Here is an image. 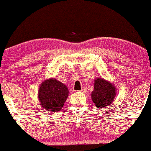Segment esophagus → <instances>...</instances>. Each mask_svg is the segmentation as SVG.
<instances>
[{"label":"esophagus","instance_id":"esophagus-1","mask_svg":"<svg viewBox=\"0 0 151 151\" xmlns=\"http://www.w3.org/2000/svg\"><path fill=\"white\" fill-rule=\"evenodd\" d=\"M80 91H81V92H85V88H82V89L80 90Z\"/></svg>","mask_w":151,"mask_h":151}]
</instances>
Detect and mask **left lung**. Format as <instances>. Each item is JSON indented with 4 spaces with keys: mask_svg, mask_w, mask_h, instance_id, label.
I'll return each instance as SVG.
<instances>
[{
    "mask_svg": "<svg viewBox=\"0 0 151 151\" xmlns=\"http://www.w3.org/2000/svg\"><path fill=\"white\" fill-rule=\"evenodd\" d=\"M116 88L111 82L104 78H96L94 80V90L91 93V98L98 108H105L111 105L115 100Z\"/></svg>",
    "mask_w": 151,
    "mask_h": 151,
    "instance_id": "obj_1",
    "label": "left lung"
}]
</instances>
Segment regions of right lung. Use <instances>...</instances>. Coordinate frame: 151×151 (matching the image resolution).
Listing matches in <instances>:
<instances>
[{
  "label": "right lung",
  "mask_w": 151,
  "mask_h": 151,
  "mask_svg": "<svg viewBox=\"0 0 151 151\" xmlns=\"http://www.w3.org/2000/svg\"><path fill=\"white\" fill-rule=\"evenodd\" d=\"M38 96L43 109L56 112L63 107L69 96V90L65 84L55 78H51L40 84Z\"/></svg>",
  "instance_id": "right-lung-1"
}]
</instances>
